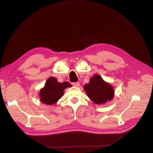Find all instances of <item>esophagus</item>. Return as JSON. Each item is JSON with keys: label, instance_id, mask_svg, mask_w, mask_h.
I'll use <instances>...</instances> for the list:
<instances>
[{"label": "esophagus", "instance_id": "obj_1", "mask_svg": "<svg viewBox=\"0 0 153 153\" xmlns=\"http://www.w3.org/2000/svg\"><path fill=\"white\" fill-rule=\"evenodd\" d=\"M72 85L73 86L78 87L80 86V83L79 82H74V83H72Z\"/></svg>", "mask_w": 153, "mask_h": 153}]
</instances>
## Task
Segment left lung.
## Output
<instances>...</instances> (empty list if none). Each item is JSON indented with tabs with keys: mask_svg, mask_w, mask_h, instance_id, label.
Segmentation results:
<instances>
[{
	"mask_svg": "<svg viewBox=\"0 0 153 153\" xmlns=\"http://www.w3.org/2000/svg\"><path fill=\"white\" fill-rule=\"evenodd\" d=\"M87 96L96 105L105 104L114 96L113 86L106 82L98 74L92 76L89 82L84 86Z\"/></svg>",
	"mask_w": 153,
	"mask_h": 153,
	"instance_id": "1",
	"label": "left lung"
}]
</instances>
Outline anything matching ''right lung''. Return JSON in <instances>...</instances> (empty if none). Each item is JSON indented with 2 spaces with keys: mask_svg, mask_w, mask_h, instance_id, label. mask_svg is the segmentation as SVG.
<instances>
[{
  "mask_svg": "<svg viewBox=\"0 0 153 153\" xmlns=\"http://www.w3.org/2000/svg\"><path fill=\"white\" fill-rule=\"evenodd\" d=\"M71 86L68 82L60 83L55 77H50L46 82L44 87L40 89V101L46 105H52L62 98L64 90Z\"/></svg>",
  "mask_w": 153,
  "mask_h": 153,
  "instance_id": "1",
  "label": "right lung"
}]
</instances>
